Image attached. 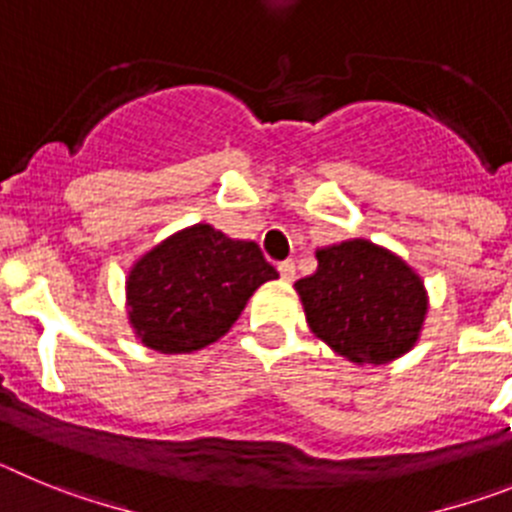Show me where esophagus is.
Segmentation results:
<instances>
[{"instance_id": "esophagus-1", "label": "esophagus", "mask_w": 512, "mask_h": 512, "mask_svg": "<svg viewBox=\"0 0 512 512\" xmlns=\"http://www.w3.org/2000/svg\"><path fill=\"white\" fill-rule=\"evenodd\" d=\"M279 274H282V279H284V282H292V279L297 277L295 261H292V259L282 261V264H279Z\"/></svg>"}]
</instances>
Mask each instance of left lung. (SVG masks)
Instances as JSON below:
<instances>
[{
	"label": "left lung",
	"instance_id": "1",
	"mask_svg": "<svg viewBox=\"0 0 512 512\" xmlns=\"http://www.w3.org/2000/svg\"><path fill=\"white\" fill-rule=\"evenodd\" d=\"M315 256L318 271L295 282L315 336L354 364H387L413 348L428 300L405 261L361 238Z\"/></svg>",
	"mask_w": 512,
	"mask_h": 512
}]
</instances>
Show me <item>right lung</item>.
<instances>
[{
    "instance_id": "right-lung-1",
    "label": "right lung",
    "mask_w": 512,
    "mask_h": 512,
    "mask_svg": "<svg viewBox=\"0 0 512 512\" xmlns=\"http://www.w3.org/2000/svg\"><path fill=\"white\" fill-rule=\"evenodd\" d=\"M277 269L253 241H233L212 225L166 238L133 266L128 315L138 338L161 354H189L225 336Z\"/></svg>"
}]
</instances>
